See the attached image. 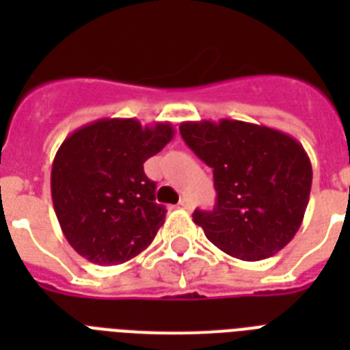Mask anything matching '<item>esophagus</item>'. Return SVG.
<instances>
[{
  "label": "esophagus",
  "mask_w": 350,
  "mask_h": 350,
  "mask_svg": "<svg viewBox=\"0 0 350 350\" xmlns=\"http://www.w3.org/2000/svg\"><path fill=\"white\" fill-rule=\"evenodd\" d=\"M181 206V208L185 210H190V206H192V203H190V200H187V198H181L180 203H178Z\"/></svg>",
  "instance_id": "34e87169"
}]
</instances>
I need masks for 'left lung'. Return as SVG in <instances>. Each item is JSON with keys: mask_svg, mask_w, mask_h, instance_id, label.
Segmentation results:
<instances>
[{"mask_svg": "<svg viewBox=\"0 0 350 350\" xmlns=\"http://www.w3.org/2000/svg\"><path fill=\"white\" fill-rule=\"evenodd\" d=\"M180 133L214 169V210L192 215L210 243L241 260H260L293 239L313 181L302 144L282 131L228 118L183 122Z\"/></svg>", "mask_w": 350, "mask_h": 350, "instance_id": "1", "label": "left lung"}]
</instances>
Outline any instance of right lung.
I'll list each match as a JSON object with an SVG mask.
<instances>
[{"mask_svg": "<svg viewBox=\"0 0 350 350\" xmlns=\"http://www.w3.org/2000/svg\"><path fill=\"white\" fill-rule=\"evenodd\" d=\"M169 122L100 118L62 142L52 163V201L66 241L90 262L111 266L152 243L167 210L156 203L147 158L174 138Z\"/></svg>", "mask_w": 350, "mask_h": 350, "instance_id": "1", "label": "right lung"}]
</instances>
